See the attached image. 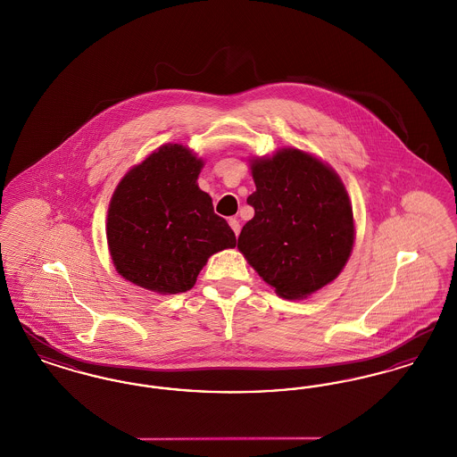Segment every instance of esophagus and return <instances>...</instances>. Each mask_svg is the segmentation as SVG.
I'll return each instance as SVG.
<instances>
[{
	"mask_svg": "<svg viewBox=\"0 0 457 457\" xmlns=\"http://www.w3.org/2000/svg\"><path fill=\"white\" fill-rule=\"evenodd\" d=\"M229 226H231V229H233V233L238 237L239 235V229H241V226H239V220L238 219L231 218L229 220Z\"/></svg>",
	"mask_w": 457,
	"mask_h": 457,
	"instance_id": "esophagus-1",
	"label": "esophagus"
}]
</instances>
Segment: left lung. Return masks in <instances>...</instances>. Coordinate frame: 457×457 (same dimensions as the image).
Returning <instances> with one entry per match:
<instances>
[{"mask_svg":"<svg viewBox=\"0 0 457 457\" xmlns=\"http://www.w3.org/2000/svg\"><path fill=\"white\" fill-rule=\"evenodd\" d=\"M255 209L238 250L284 300H303L332 283L348 263L354 218L339 174L313 154L283 147L250 159Z\"/></svg>","mask_w":457,"mask_h":457,"instance_id":"1","label":"left lung"}]
</instances>
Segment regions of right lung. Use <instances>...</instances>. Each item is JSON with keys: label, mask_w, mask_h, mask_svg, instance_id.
I'll list each match as a JSON object with an SVG mask.
<instances>
[{"label": "right lung", "mask_w": 457, "mask_h": 457, "mask_svg": "<svg viewBox=\"0 0 457 457\" xmlns=\"http://www.w3.org/2000/svg\"><path fill=\"white\" fill-rule=\"evenodd\" d=\"M204 159L190 147L166 144L133 166L109 200L106 238L116 272L157 295L192 289L204 265L235 248L226 219L198 188Z\"/></svg>", "instance_id": "add662e5"}]
</instances>
